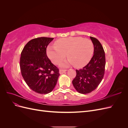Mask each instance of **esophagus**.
<instances>
[{"mask_svg": "<svg viewBox=\"0 0 128 128\" xmlns=\"http://www.w3.org/2000/svg\"><path fill=\"white\" fill-rule=\"evenodd\" d=\"M66 71H67V70H66V69H60L59 73L60 74H62L64 73Z\"/></svg>", "mask_w": 128, "mask_h": 128, "instance_id": "esophagus-1", "label": "esophagus"}]
</instances>
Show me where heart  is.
<instances>
[{
  "label": "heart",
  "mask_w": 128,
  "mask_h": 128,
  "mask_svg": "<svg viewBox=\"0 0 128 128\" xmlns=\"http://www.w3.org/2000/svg\"><path fill=\"white\" fill-rule=\"evenodd\" d=\"M55 46L50 45L47 48V55L52 62L59 64L66 56L68 61L62 66L73 64L76 68L85 66L91 60L94 46L92 42L81 37H70L57 40Z\"/></svg>",
  "instance_id": "obj_1"
}]
</instances>
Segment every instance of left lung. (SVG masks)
<instances>
[{"instance_id": "left-lung-1", "label": "left lung", "mask_w": 128, "mask_h": 128, "mask_svg": "<svg viewBox=\"0 0 128 128\" xmlns=\"http://www.w3.org/2000/svg\"><path fill=\"white\" fill-rule=\"evenodd\" d=\"M94 46V56L90 62L79 70L72 84L77 92L82 94L91 92L98 86L103 78L105 70V54L102 45L96 38L90 37Z\"/></svg>"}]
</instances>
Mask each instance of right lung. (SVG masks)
Listing matches in <instances>:
<instances>
[{"instance_id": "add662e5", "label": "right lung", "mask_w": 128, "mask_h": 128, "mask_svg": "<svg viewBox=\"0 0 128 128\" xmlns=\"http://www.w3.org/2000/svg\"><path fill=\"white\" fill-rule=\"evenodd\" d=\"M53 38L38 37L28 42L21 54L22 76L28 86L40 94H48L54 88L60 74L46 55V48Z\"/></svg>"}]
</instances>
